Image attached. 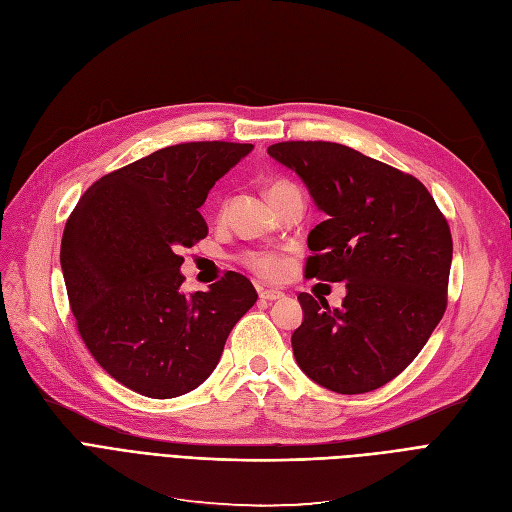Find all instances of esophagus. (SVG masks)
<instances>
[{"label":"esophagus","mask_w":512,"mask_h":512,"mask_svg":"<svg viewBox=\"0 0 512 512\" xmlns=\"http://www.w3.org/2000/svg\"><path fill=\"white\" fill-rule=\"evenodd\" d=\"M259 297L266 299V301H276L280 297H285V293L278 291V289H263V291H259Z\"/></svg>","instance_id":"1"}]
</instances>
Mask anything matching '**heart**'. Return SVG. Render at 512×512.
<instances>
[{"instance_id":"heart-1","label":"heart","mask_w":512,"mask_h":512,"mask_svg":"<svg viewBox=\"0 0 512 512\" xmlns=\"http://www.w3.org/2000/svg\"><path fill=\"white\" fill-rule=\"evenodd\" d=\"M289 189H295L289 181H274V183H270V187H268V196H270V200H272V198H276V196H280V194L289 192ZM225 206H227V202L223 204V211H225ZM240 261H242L244 266L249 268L251 272H255V274L261 276V278H268V280L280 278L282 274H285V270H287V259H285V255L278 253V251H270V249L244 251V253L240 255Z\"/></svg>"}]
</instances>
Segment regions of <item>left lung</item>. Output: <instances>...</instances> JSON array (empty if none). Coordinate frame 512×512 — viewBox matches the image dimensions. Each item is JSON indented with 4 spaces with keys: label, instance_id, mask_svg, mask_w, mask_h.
<instances>
[{
    "label": "left lung",
    "instance_id": "8db88e82",
    "mask_svg": "<svg viewBox=\"0 0 512 512\" xmlns=\"http://www.w3.org/2000/svg\"><path fill=\"white\" fill-rule=\"evenodd\" d=\"M268 154L289 166L327 215L308 236L306 276L346 282L339 308L299 293L295 361L339 394L382 388L405 371L447 308L453 242L422 181L352 147L285 141Z\"/></svg>",
    "mask_w": 512,
    "mask_h": 512
}]
</instances>
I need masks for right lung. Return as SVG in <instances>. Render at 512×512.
Masks as SVG:
<instances>
[{
    "mask_svg": "<svg viewBox=\"0 0 512 512\" xmlns=\"http://www.w3.org/2000/svg\"><path fill=\"white\" fill-rule=\"evenodd\" d=\"M253 147L158 149L92 183L65 223L61 268L75 327L113 380L149 399L198 388L257 301L238 272L189 295L179 272V251L208 234L200 215L208 189Z\"/></svg>",
    "mask_w": 512,
    "mask_h": 512,
    "instance_id": "1",
    "label": "right lung"
}]
</instances>
